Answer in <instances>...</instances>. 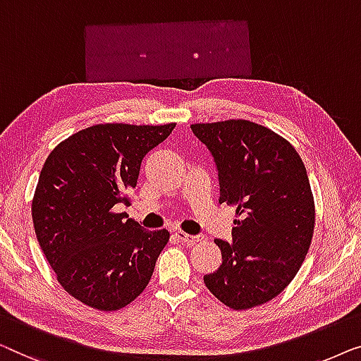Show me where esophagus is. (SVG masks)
Here are the masks:
<instances>
[{"mask_svg": "<svg viewBox=\"0 0 361 361\" xmlns=\"http://www.w3.org/2000/svg\"><path fill=\"white\" fill-rule=\"evenodd\" d=\"M175 235L178 237L181 242H185L186 245H195V243H197V242H201V240H202V235H201V233H197V235H190V233L178 231V232H175Z\"/></svg>", "mask_w": 361, "mask_h": 361, "instance_id": "1", "label": "esophagus"}]
</instances>
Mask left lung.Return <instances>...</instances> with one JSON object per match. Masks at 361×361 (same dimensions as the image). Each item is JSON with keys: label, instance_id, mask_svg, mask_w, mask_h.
Wrapping results in <instances>:
<instances>
[{"label": "left lung", "instance_id": "8db88e82", "mask_svg": "<svg viewBox=\"0 0 361 361\" xmlns=\"http://www.w3.org/2000/svg\"><path fill=\"white\" fill-rule=\"evenodd\" d=\"M216 164L219 202L235 207L232 242L216 238L222 263L207 289L232 309L276 298L301 268L314 232L307 171L294 147L250 121L192 124Z\"/></svg>", "mask_w": 361, "mask_h": 361}]
</instances>
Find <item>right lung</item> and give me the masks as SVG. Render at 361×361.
I'll list each match as a JSON object with an SVG mask.
<instances>
[{"label":"right lung","mask_w":361,"mask_h":361,"mask_svg":"<svg viewBox=\"0 0 361 361\" xmlns=\"http://www.w3.org/2000/svg\"><path fill=\"white\" fill-rule=\"evenodd\" d=\"M175 129L98 124L50 152L32 200L39 245L67 293L99 311L128 306L149 284L166 229L145 231L114 206L128 202L142 159Z\"/></svg>","instance_id":"obj_1"}]
</instances>
